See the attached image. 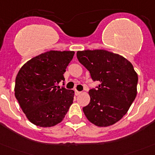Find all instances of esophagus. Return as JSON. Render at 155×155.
<instances>
[{"mask_svg": "<svg viewBox=\"0 0 155 155\" xmlns=\"http://www.w3.org/2000/svg\"><path fill=\"white\" fill-rule=\"evenodd\" d=\"M74 93H75V95H76V96H78V95H80L81 94V91H77V90H75Z\"/></svg>", "mask_w": 155, "mask_h": 155, "instance_id": "34e87169", "label": "esophagus"}]
</instances>
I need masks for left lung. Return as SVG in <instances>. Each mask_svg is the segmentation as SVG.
Wrapping results in <instances>:
<instances>
[{
  "label": "left lung",
  "mask_w": 155,
  "mask_h": 155,
  "mask_svg": "<svg viewBox=\"0 0 155 155\" xmlns=\"http://www.w3.org/2000/svg\"><path fill=\"white\" fill-rule=\"evenodd\" d=\"M77 58L91 73L97 89L89 91L91 101L83 108L91 123L100 127L112 126L129 110L137 95L138 74L126 58L104 49L77 52Z\"/></svg>",
  "instance_id": "left-lung-1"
}]
</instances>
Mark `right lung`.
Instances as JSON below:
<instances>
[{
  "instance_id": "1",
  "label": "right lung",
  "mask_w": 155,
  "mask_h": 155,
  "mask_svg": "<svg viewBox=\"0 0 155 155\" xmlns=\"http://www.w3.org/2000/svg\"><path fill=\"white\" fill-rule=\"evenodd\" d=\"M73 51H46L25 63L15 81V97L32 124L51 127L63 120L73 104L74 91L57 84L73 58Z\"/></svg>"
}]
</instances>
